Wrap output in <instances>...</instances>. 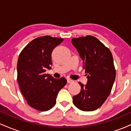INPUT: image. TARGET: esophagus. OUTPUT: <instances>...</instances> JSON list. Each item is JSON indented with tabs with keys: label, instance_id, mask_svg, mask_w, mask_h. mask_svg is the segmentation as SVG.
<instances>
[{
	"label": "esophagus",
	"instance_id": "esophagus-1",
	"mask_svg": "<svg viewBox=\"0 0 131 131\" xmlns=\"http://www.w3.org/2000/svg\"><path fill=\"white\" fill-rule=\"evenodd\" d=\"M73 82V80H72V79H70V78H68V79H67V82L68 83H71V82Z\"/></svg>",
	"mask_w": 131,
	"mask_h": 131
}]
</instances>
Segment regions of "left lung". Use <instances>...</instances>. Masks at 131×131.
<instances>
[{
    "mask_svg": "<svg viewBox=\"0 0 131 131\" xmlns=\"http://www.w3.org/2000/svg\"><path fill=\"white\" fill-rule=\"evenodd\" d=\"M82 60L88 82H79L81 91L73 97L75 106L82 111L99 108L110 94L115 82L116 71L112 52L96 37L92 36L71 39Z\"/></svg>",
    "mask_w": 131,
    "mask_h": 131,
    "instance_id": "left-lung-1",
    "label": "left lung"
}]
</instances>
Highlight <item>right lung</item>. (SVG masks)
Here are the masks:
<instances>
[{
	"mask_svg": "<svg viewBox=\"0 0 131 131\" xmlns=\"http://www.w3.org/2000/svg\"><path fill=\"white\" fill-rule=\"evenodd\" d=\"M62 38L50 36L39 37L30 42L19 54L17 81L28 105L39 111H47L56 103L58 92L67 84L64 78L55 79L45 74L52 67L51 55Z\"/></svg>",
	"mask_w": 131,
	"mask_h": 131,
	"instance_id": "add662e5",
	"label": "right lung"
}]
</instances>
